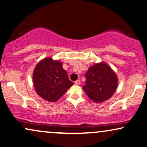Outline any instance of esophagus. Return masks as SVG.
<instances>
[{
  "mask_svg": "<svg viewBox=\"0 0 147 147\" xmlns=\"http://www.w3.org/2000/svg\"><path fill=\"white\" fill-rule=\"evenodd\" d=\"M75 84L76 85H80V80H77L75 82Z\"/></svg>",
  "mask_w": 147,
  "mask_h": 147,
  "instance_id": "obj_1",
  "label": "esophagus"
}]
</instances>
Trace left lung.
<instances>
[{
	"instance_id": "1",
	"label": "left lung",
	"mask_w": 147,
	"mask_h": 147,
	"mask_svg": "<svg viewBox=\"0 0 147 147\" xmlns=\"http://www.w3.org/2000/svg\"><path fill=\"white\" fill-rule=\"evenodd\" d=\"M85 76L86 80L82 88L93 102L100 103L106 101L117 89V76L106 63L93 65L88 68Z\"/></svg>"
}]
</instances>
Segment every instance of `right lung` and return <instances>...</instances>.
Here are the masks:
<instances>
[{
    "instance_id": "1",
    "label": "right lung",
    "mask_w": 147,
    "mask_h": 147,
    "mask_svg": "<svg viewBox=\"0 0 147 147\" xmlns=\"http://www.w3.org/2000/svg\"><path fill=\"white\" fill-rule=\"evenodd\" d=\"M33 84L36 92L49 102L58 100L74 82L69 80L63 63L47 57L38 63L33 73Z\"/></svg>"
}]
</instances>
